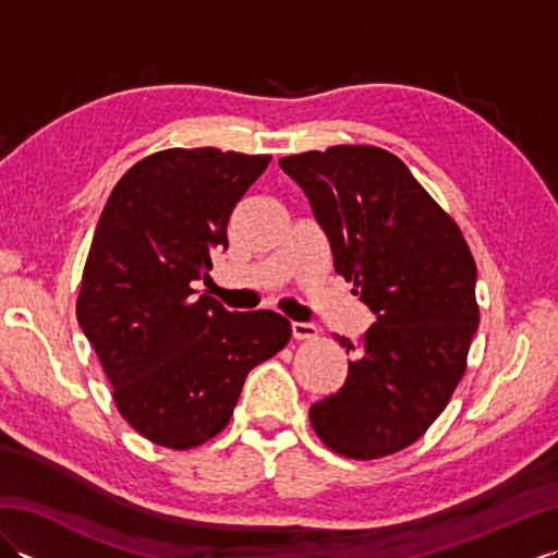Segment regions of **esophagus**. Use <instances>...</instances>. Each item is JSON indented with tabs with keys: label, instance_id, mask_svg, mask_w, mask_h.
<instances>
[{
	"label": "esophagus",
	"instance_id": "1",
	"mask_svg": "<svg viewBox=\"0 0 558 558\" xmlns=\"http://www.w3.org/2000/svg\"><path fill=\"white\" fill-rule=\"evenodd\" d=\"M292 336L298 340H314L318 336V328L314 324H302V322H294L292 324Z\"/></svg>",
	"mask_w": 558,
	"mask_h": 558
}]
</instances>
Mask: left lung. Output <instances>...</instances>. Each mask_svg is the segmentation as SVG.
<instances>
[{
  "label": "left lung",
  "mask_w": 558,
  "mask_h": 558,
  "mask_svg": "<svg viewBox=\"0 0 558 558\" xmlns=\"http://www.w3.org/2000/svg\"><path fill=\"white\" fill-rule=\"evenodd\" d=\"M322 225L338 276L376 314L336 396L310 410L338 456L376 460L408 448L448 405L480 324L477 266L458 222L376 146L280 158Z\"/></svg>",
  "instance_id": "8db88e82"
}]
</instances>
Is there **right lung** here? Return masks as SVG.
Segmentation results:
<instances>
[{
    "label": "right lung",
    "mask_w": 558,
    "mask_h": 558,
    "mask_svg": "<svg viewBox=\"0 0 558 558\" xmlns=\"http://www.w3.org/2000/svg\"><path fill=\"white\" fill-rule=\"evenodd\" d=\"M270 156L168 148L114 184L83 266L78 326L114 405L150 444L189 450L220 434L246 374L290 342L276 312H228L196 294L228 220Z\"/></svg>",
    "instance_id": "1"
}]
</instances>
